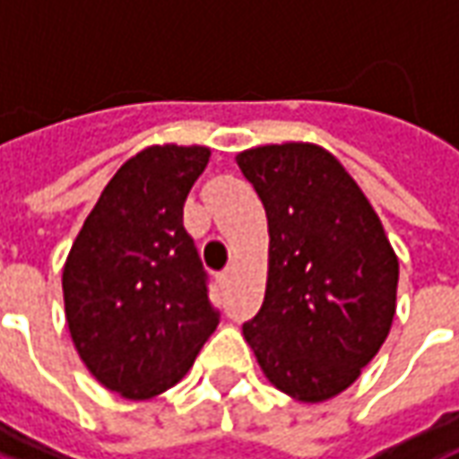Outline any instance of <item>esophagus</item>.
<instances>
[{
    "label": "esophagus",
    "instance_id": "34e87169",
    "mask_svg": "<svg viewBox=\"0 0 459 459\" xmlns=\"http://www.w3.org/2000/svg\"><path fill=\"white\" fill-rule=\"evenodd\" d=\"M232 274H235V270H232V267H227V270H224L222 274H220V284H230V282H232Z\"/></svg>",
    "mask_w": 459,
    "mask_h": 459
}]
</instances>
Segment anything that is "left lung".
<instances>
[{"instance_id":"8db88e82","label":"left lung","mask_w":459,"mask_h":459,"mask_svg":"<svg viewBox=\"0 0 459 459\" xmlns=\"http://www.w3.org/2000/svg\"><path fill=\"white\" fill-rule=\"evenodd\" d=\"M237 164L270 230L264 302L245 340L277 390L325 403L387 340L400 262L365 192L320 144L252 147Z\"/></svg>"}]
</instances>
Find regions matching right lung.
I'll list each match as a JSON object with an SVG mask.
<instances>
[{
    "mask_svg": "<svg viewBox=\"0 0 459 459\" xmlns=\"http://www.w3.org/2000/svg\"><path fill=\"white\" fill-rule=\"evenodd\" d=\"M210 147L154 144L117 169L62 270L65 315L82 362L107 390L150 400L195 365L220 315L182 224Z\"/></svg>",
    "mask_w": 459,
    "mask_h": 459,
    "instance_id": "right-lung-1",
    "label": "right lung"
}]
</instances>
